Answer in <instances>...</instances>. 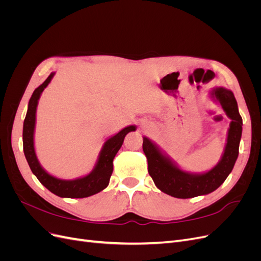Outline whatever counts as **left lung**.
<instances>
[{"label":"left lung","mask_w":261,"mask_h":261,"mask_svg":"<svg viewBox=\"0 0 261 261\" xmlns=\"http://www.w3.org/2000/svg\"><path fill=\"white\" fill-rule=\"evenodd\" d=\"M209 97L221 105L226 116L231 120L223 152L212 169L201 173L185 171L151 139L147 136L143 137V150L148 161L150 176L161 192L175 198H193L215 192L223 184L238 160L243 130V120L239 112L238 102L233 92L224 87L210 89Z\"/></svg>","instance_id":"left-lung-1"}]
</instances>
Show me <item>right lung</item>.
I'll return each mask as SVG.
<instances>
[{
  "label": "right lung",
  "mask_w": 261,
  "mask_h": 261,
  "mask_svg": "<svg viewBox=\"0 0 261 261\" xmlns=\"http://www.w3.org/2000/svg\"><path fill=\"white\" fill-rule=\"evenodd\" d=\"M55 73H51L46 80L35 89L33 96L28 102L27 114L22 127V145L23 153L29 164L31 172L40 183L49 189L51 193L62 198H85L99 192L109 185L110 177L113 172V160L117 151L123 145L125 136L129 132L136 130V125H128L120 132L110 136L102 146L96 164L93 169L84 176L72 179H64L54 176L45 171L39 162L35 149V129L37 120V107L43 90L51 83Z\"/></svg>",
  "instance_id": "add662e5"
}]
</instances>
